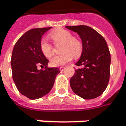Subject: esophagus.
I'll return each mask as SVG.
<instances>
[{
    "label": "esophagus",
    "instance_id": "esophagus-1",
    "mask_svg": "<svg viewBox=\"0 0 126 126\" xmlns=\"http://www.w3.org/2000/svg\"><path fill=\"white\" fill-rule=\"evenodd\" d=\"M65 68V67H64V66H61V67H60V71H64V69Z\"/></svg>",
    "mask_w": 126,
    "mask_h": 126
}]
</instances>
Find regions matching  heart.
I'll return each mask as SVG.
<instances>
[{
    "label": "heart",
    "mask_w": 126,
    "mask_h": 126,
    "mask_svg": "<svg viewBox=\"0 0 126 126\" xmlns=\"http://www.w3.org/2000/svg\"><path fill=\"white\" fill-rule=\"evenodd\" d=\"M53 44L56 46L61 45V55L54 57L50 63L52 66H61L71 61L73 56L78 58L82 52V42L76 37L71 36V32L63 28H56L49 33ZM40 50L47 58H50L53 55V46L45 38L40 41Z\"/></svg>",
    "instance_id": "heart-1"
}]
</instances>
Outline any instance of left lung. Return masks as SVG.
<instances>
[{
	"instance_id": "1",
	"label": "left lung",
	"mask_w": 126,
	"mask_h": 126,
	"mask_svg": "<svg viewBox=\"0 0 126 126\" xmlns=\"http://www.w3.org/2000/svg\"><path fill=\"white\" fill-rule=\"evenodd\" d=\"M78 33L82 41V53L70 79L75 94L84 99L101 95L108 85L110 76L111 57L104 38L96 31L86 25L66 26Z\"/></svg>"
}]
</instances>
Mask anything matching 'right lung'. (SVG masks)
Masks as SVG:
<instances>
[{
	"label": "right lung",
	"mask_w": 126,
	"mask_h": 126,
	"mask_svg": "<svg viewBox=\"0 0 126 126\" xmlns=\"http://www.w3.org/2000/svg\"><path fill=\"white\" fill-rule=\"evenodd\" d=\"M52 28H33L24 33L15 44L12 55V78L19 92L30 99L47 95L53 87L58 68H48L49 61L40 50L42 35ZM38 66L45 70H38Z\"/></svg>",
	"instance_id": "obj_1"
}]
</instances>
